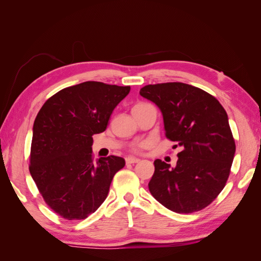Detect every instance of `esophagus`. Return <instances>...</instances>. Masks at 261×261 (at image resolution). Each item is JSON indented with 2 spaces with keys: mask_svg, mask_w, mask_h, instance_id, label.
Wrapping results in <instances>:
<instances>
[{
  "mask_svg": "<svg viewBox=\"0 0 261 261\" xmlns=\"http://www.w3.org/2000/svg\"><path fill=\"white\" fill-rule=\"evenodd\" d=\"M126 163L127 164H135V163H138L140 160L137 159V158H132V156H127L126 158Z\"/></svg>",
  "mask_w": 261,
  "mask_h": 261,
  "instance_id": "esophagus-1",
  "label": "esophagus"
}]
</instances>
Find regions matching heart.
I'll list each match as a JSON object with an SVG mask.
<instances>
[{
    "mask_svg": "<svg viewBox=\"0 0 261 261\" xmlns=\"http://www.w3.org/2000/svg\"><path fill=\"white\" fill-rule=\"evenodd\" d=\"M140 148H141V145H137L133 148V150L134 151H138V150H140Z\"/></svg>",
    "mask_w": 261,
    "mask_h": 261,
    "instance_id": "heart-1",
    "label": "heart"
}]
</instances>
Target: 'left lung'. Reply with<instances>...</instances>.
<instances>
[{"label":"left lung","instance_id":"left-lung-1","mask_svg":"<svg viewBox=\"0 0 261 261\" xmlns=\"http://www.w3.org/2000/svg\"><path fill=\"white\" fill-rule=\"evenodd\" d=\"M139 93L159 107L165 136L181 148L175 168L154 161L150 193L171 211L202 210L224 188L234 159L224 108L210 93L183 83L147 85Z\"/></svg>","mask_w":261,"mask_h":261}]
</instances>
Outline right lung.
<instances>
[{
	"instance_id": "add662e5",
	"label": "right lung",
	"mask_w": 261,
	"mask_h": 261,
	"mask_svg": "<svg viewBox=\"0 0 261 261\" xmlns=\"http://www.w3.org/2000/svg\"><path fill=\"white\" fill-rule=\"evenodd\" d=\"M129 86L85 82L44 102L34 123L29 171L45 203L66 220H83L107 198L121 156L93 160L92 136L107 129Z\"/></svg>"
}]
</instances>
